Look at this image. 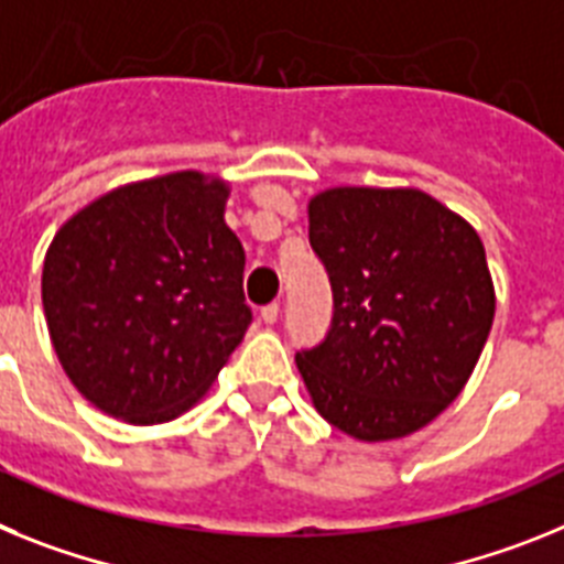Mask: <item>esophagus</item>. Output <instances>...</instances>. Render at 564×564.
I'll list each match as a JSON object with an SVG mask.
<instances>
[{
    "label": "esophagus",
    "instance_id": "34e87169",
    "mask_svg": "<svg viewBox=\"0 0 564 564\" xmlns=\"http://www.w3.org/2000/svg\"><path fill=\"white\" fill-rule=\"evenodd\" d=\"M278 315H281V303H267V306L261 310V321L269 323V326L278 323Z\"/></svg>",
    "mask_w": 564,
    "mask_h": 564
}]
</instances>
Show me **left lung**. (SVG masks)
Returning a JSON list of instances; mask_svg holds the SVG:
<instances>
[{
    "instance_id": "1",
    "label": "left lung",
    "mask_w": 564,
    "mask_h": 564,
    "mask_svg": "<svg viewBox=\"0 0 564 564\" xmlns=\"http://www.w3.org/2000/svg\"><path fill=\"white\" fill-rule=\"evenodd\" d=\"M310 243L335 315L297 351L323 420L364 443L409 437L454 403L497 310L486 247L463 215L411 187H332L310 200Z\"/></svg>"
}]
</instances>
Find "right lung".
<instances>
[{
  "label": "right lung",
  "instance_id": "right-lung-1",
  "mask_svg": "<svg viewBox=\"0 0 564 564\" xmlns=\"http://www.w3.org/2000/svg\"><path fill=\"white\" fill-rule=\"evenodd\" d=\"M229 184L198 170L99 195L53 235L42 306L82 398L130 425L193 409L252 323Z\"/></svg>",
  "mask_w": 564,
  "mask_h": 564
}]
</instances>
